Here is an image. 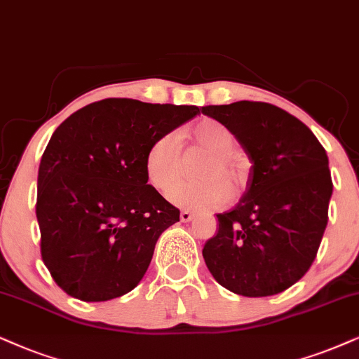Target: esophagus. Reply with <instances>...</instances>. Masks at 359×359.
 <instances>
[{
	"label": "esophagus",
	"instance_id": "34e87169",
	"mask_svg": "<svg viewBox=\"0 0 359 359\" xmlns=\"http://www.w3.org/2000/svg\"><path fill=\"white\" fill-rule=\"evenodd\" d=\"M194 219V213L189 212V210H182L180 212V220L182 222H190Z\"/></svg>",
	"mask_w": 359,
	"mask_h": 359
}]
</instances>
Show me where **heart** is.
Listing matches in <instances>:
<instances>
[{
	"instance_id": "heart-1",
	"label": "heart",
	"mask_w": 359,
	"mask_h": 359,
	"mask_svg": "<svg viewBox=\"0 0 359 359\" xmlns=\"http://www.w3.org/2000/svg\"><path fill=\"white\" fill-rule=\"evenodd\" d=\"M189 137L197 147L207 151L198 167L197 182H179L169 190L167 198L177 207L195 212H210L224 207L230 195L238 197L247 187L248 167L235 151L237 137L219 121L203 119L189 130ZM182 165V146L174 133H165L152 140L144 172L147 182L158 192H165L179 179Z\"/></svg>"
}]
</instances>
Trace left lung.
<instances>
[{
	"label": "left lung",
	"mask_w": 359,
	"mask_h": 359,
	"mask_svg": "<svg viewBox=\"0 0 359 359\" xmlns=\"http://www.w3.org/2000/svg\"><path fill=\"white\" fill-rule=\"evenodd\" d=\"M229 127L252 167L237 207L219 213L203 247L222 287L242 297L285 292L318 253L333 182L323 146L300 119L269 102L202 107Z\"/></svg>",
	"instance_id": "left-lung-1"
}]
</instances>
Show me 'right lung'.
<instances>
[{
  "instance_id": "add662e5",
  "label": "right lung",
  "mask_w": 359,
  "mask_h": 359,
  "mask_svg": "<svg viewBox=\"0 0 359 359\" xmlns=\"http://www.w3.org/2000/svg\"><path fill=\"white\" fill-rule=\"evenodd\" d=\"M197 106L109 97L76 111L41 157V257L69 297L107 302L137 287L180 210L147 184L144 157Z\"/></svg>"
}]
</instances>
